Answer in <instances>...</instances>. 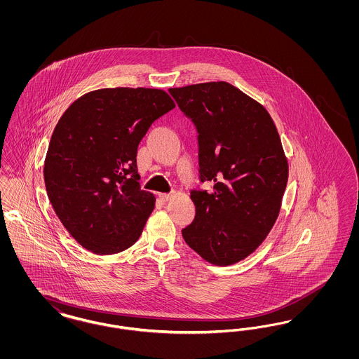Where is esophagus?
Returning a JSON list of instances; mask_svg holds the SVG:
<instances>
[{"instance_id":"1","label":"esophagus","mask_w":359,"mask_h":359,"mask_svg":"<svg viewBox=\"0 0 359 359\" xmlns=\"http://www.w3.org/2000/svg\"><path fill=\"white\" fill-rule=\"evenodd\" d=\"M158 198L161 202H168L172 198L171 194H158Z\"/></svg>"}]
</instances>
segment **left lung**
Returning <instances> with one entry per match:
<instances>
[{
	"label": "left lung",
	"instance_id": "1",
	"mask_svg": "<svg viewBox=\"0 0 359 359\" xmlns=\"http://www.w3.org/2000/svg\"><path fill=\"white\" fill-rule=\"evenodd\" d=\"M198 133L199 180L195 219L183 238L214 265L253 253L273 227L288 182V163L264 106L227 82L170 88Z\"/></svg>",
	"mask_w": 359,
	"mask_h": 359
}]
</instances>
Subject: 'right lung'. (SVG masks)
Listing matches in <instances>:
<instances>
[{"label":"right lung","instance_id":"right-lung-1","mask_svg":"<svg viewBox=\"0 0 359 359\" xmlns=\"http://www.w3.org/2000/svg\"><path fill=\"white\" fill-rule=\"evenodd\" d=\"M175 107L157 88H102L69 106L52 133L44 182L69 234L95 255L130 248L154 208L138 183L137 148Z\"/></svg>","mask_w":359,"mask_h":359}]
</instances>
